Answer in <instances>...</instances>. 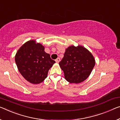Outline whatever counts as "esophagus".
<instances>
[{
    "label": "esophagus",
    "mask_w": 120,
    "mask_h": 120,
    "mask_svg": "<svg viewBox=\"0 0 120 120\" xmlns=\"http://www.w3.org/2000/svg\"><path fill=\"white\" fill-rule=\"evenodd\" d=\"M60 58H57L56 59V60H55V61H56V63H58L60 62Z\"/></svg>",
    "instance_id": "obj_1"
}]
</instances>
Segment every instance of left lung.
<instances>
[{"instance_id":"obj_1","label":"left lung","mask_w":120,"mask_h":120,"mask_svg":"<svg viewBox=\"0 0 120 120\" xmlns=\"http://www.w3.org/2000/svg\"><path fill=\"white\" fill-rule=\"evenodd\" d=\"M95 64L93 55L82 45L70 46L65 49L64 57L59 63L64 72L66 80L79 84L86 80L91 74Z\"/></svg>"}]
</instances>
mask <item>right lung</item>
<instances>
[{
	"label": "right lung",
	"mask_w": 120,
	"mask_h": 120,
	"mask_svg": "<svg viewBox=\"0 0 120 120\" xmlns=\"http://www.w3.org/2000/svg\"><path fill=\"white\" fill-rule=\"evenodd\" d=\"M15 61L20 73L26 80L33 84H38L47 77L49 70L55 61L45 51V47L31 40L18 50Z\"/></svg>",
	"instance_id": "add662e5"
}]
</instances>
